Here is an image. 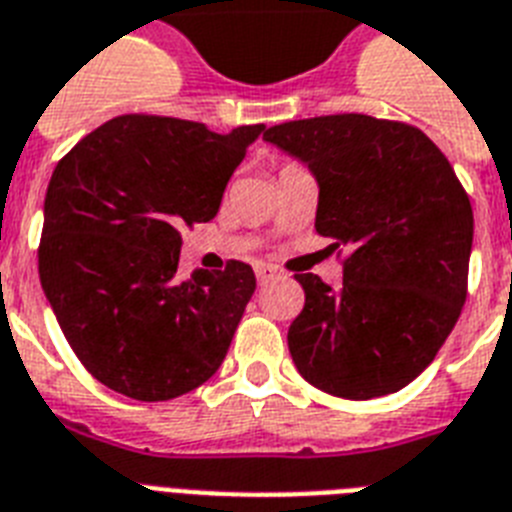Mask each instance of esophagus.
<instances>
[{
  "mask_svg": "<svg viewBox=\"0 0 512 512\" xmlns=\"http://www.w3.org/2000/svg\"><path fill=\"white\" fill-rule=\"evenodd\" d=\"M255 273H257V284H270L273 278H278V268H273V265L268 263H257L255 265Z\"/></svg>",
  "mask_w": 512,
  "mask_h": 512,
  "instance_id": "obj_1",
  "label": "esophagus"
}]
</instances>
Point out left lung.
Instances as JSON below:
<instances>
[{"instance_id":"8db88e82","label":"left lung","mask_w":512,"mask_h":512,"mask_svg":"<svg viewBox=\"0 0 512 512\" xmlns=\"http://www.w3.org/2000/svg\"><path fill=\"white\" fill-rule=\"evenodd\" d=\"M313 170L315 231L347 249L331 289L297 273L305 307L289 352L305 381L344 400L400 392L450 336L468 294L471 199L421 128L360 112L263 131Z\"/></svg>"}]
</instances>
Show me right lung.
Segmentation results:
<instances>
[{
    "label": "right lung",
    "instance_id": "add662e5",
    "mask_svg": "<svg viewBox=\"0 0 512 512\" xmlns=\"http://www.w3.org/2000/svg\"><path fill=\"white\" fill-rule=\"evenodd\" d=\"M265 126L120 115L57 162L44 199L39 278L91 376L131 400L165 402L223 363L255 273L178 278L181 228L218 213L228 178Z\"/></svg>",
    "mask_w": 512,
    "mask_h": 512
}]
</instances>
